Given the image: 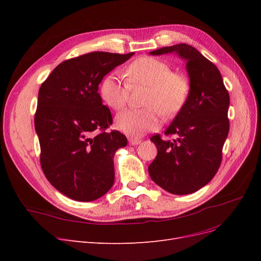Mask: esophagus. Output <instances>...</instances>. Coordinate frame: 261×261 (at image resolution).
I'll use <instances>...</instances> for the list:
<instances>
[{"instance_id":"1","label":"esophagus","mask_w":261,"mask_h":261,"mask_svg":"<svg viewBox=\"0 0 261 261\" xmlns=\"http://www.w3.org/2000/svg\"><path fill=\"white\" fill-rule=\"evenodd\" d=\"M128 141H129V145H132V146H135V145H138V144H140V139H138V138H133V137H130L129 139H128Z\"/></svg>"}]
</instances>
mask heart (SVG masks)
I'll use <instances>...</instances> for the list:
<instances>
[{"label": "heart", "mask_w": 261, "mask_h": 261, "mask_svg": "<svg viewBox=\"0 0 261 261\" xmlns=\"http://www.w3.org/2000/svg\"><path fill=\"white\" fill-rule=\"evenodd\" d=\"M127 81L118 72L108 74L100 84V96L105 103L115 111L127 102L130 87L146 86L143 109H126L118 113L115 125L129 136H141L160 126V113L165 117L177 114L191 91L188 78L172 72L167 62L152 57H141L126 68Z\"/></svg>", "instance_id": "heart-1"}]
</instances>
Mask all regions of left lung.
Returning a JSON list of instances; mask_svg holds the SVG:
<instances>
[{
	"label": "left lung",
	"instance_id": "obj_1",
	"mask_svg": "<svg viewBox=\"0 0 261 261\" xmlns=\"http://www.w3.org/2000/svg\"><path fill=\"white\" fill-rule=\"evenodd\" d=\"M175 52L186 61L191 91L183 109L165 130L150 140L158 154L149 165L151 179L164 191L187 195L207 185L216 175L224 141L230 129L227 111L230 94L218 67L194 46L178 43L150 52L152 55Z\"/></svg>",
	"mask_w": 261,
	"mask_h": 261
}]
</instances>
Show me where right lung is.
<instances>
[{"instance_id": "1", "label": "right lung", "mask_w": 261, "mask_h": 261, "mask_svg": "<svg viewBox=\"0 0 261 261\" xmlns=\"http://www.w3.org/2000/svg\"><path fill=\"white\" fill-rule=\"evenodd\" d=\"M134 52H90L62 62L42 83L38 94L35 128L40 143L45 177L62 194L92 201L114 183V153L127 145L102 105L99 84Z\"/></svg>"}]
</instances>
